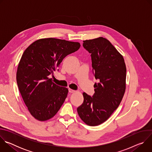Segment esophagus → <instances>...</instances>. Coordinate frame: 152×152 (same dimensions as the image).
Returning a JSON list of instances; mask_svg holds the SVG:
<instances>
[{
    "mask_svg": "<svg viewBox=\"0 0 152 152\" xmlns=\"http://www.w3.org/2000/svg\"><path fill=\"white\" fill-rule=\"evenodd\" d=\"M75 91H75V90H72V89H70V88L69 89V92L70 93H75Z\"/></svg>",
    "mask_w": 152,
    "mask_h": 152,
    "instance_id": "obj_1",
    "label": "esophagus"
}]
</instances>
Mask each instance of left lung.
<instances>
[{
	"label": "left lung",
	"instance_id": "1",
	"mask_svg": "<svg viewBox=\"0 0 152 152\" xmlns=\"http://www.w3.org/2000/svg\"><path fill=\"white\" fill-rule=\"evenodd\" d=\"M90 54L96 79L93 97L83 93V102L77 108L81 120L87 125L98 126L106 121L118 107L126 90V67L123 56L107 39L83 41Z\"/></svg>",
	"mask_w": 152,
	"mask_h": 152
}]
</instances>
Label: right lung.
Segmentation results:
<instances>
[{
	"label": "right lung",
	"mask_w": 152,
	"mask_h": 152,
	"mask_svg": "<svg viewBox=\"0 0 152 152\" xmlns=\"http://www.w3.org/2000/svg\"><path fill=\"white\" fill-rule=\"evenodd\" d=\"M79 42L53 38L34 41L25 50L19 62L16 79L20 93L31 114L39 121L55 115L69 90L52 81L63 59L77 51Z\"/></svg>",
	"instance_id": "obj_1"
}]
</instances>
